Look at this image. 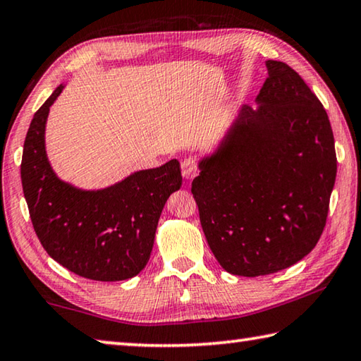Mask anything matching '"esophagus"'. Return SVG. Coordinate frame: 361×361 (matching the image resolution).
Masks as SVG:
<instances>
[{
  "instance_id": "esophagus-1",
  "label": "esophagus",
  "mask_w": 361,
  "mask_h": 361,
  "mask_svg": "<svg viewBox=\"0 0 361 361\" xmlns=\"http://www.w3.org/2000/svg\"><path fill=\"white\" fill-rule=\"evenodd\" d=\"M181 173L185 176V180H192L197 175V162L192 157H188L181 162Z\"/></svg>"
}]
</instances>
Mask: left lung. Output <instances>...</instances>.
I'll return each mask as SVG.
<instances>
[{"instance_id": "left-lung-1", "label": "left lung", "mask_w": 361, "mask_h": 361, "mask_svg": "<svg viewBox=\"0 0 361 361\" xmlns=\"http://www.w3.org/2000/svg\"><path fill=\"white\" fill-rule=\"evenodd\" d=\"M266 68L256 108L237 109L192 180L212 253L243 277L279 272L312 252L338 169L320 100L286 63L266 60Z\"/></svg>"}]
</instances>
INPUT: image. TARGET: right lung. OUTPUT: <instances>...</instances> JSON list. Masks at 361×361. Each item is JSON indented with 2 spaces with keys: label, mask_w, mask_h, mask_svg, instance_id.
<instances>
[{
  "label": "right lung",
  "mask_w": 361,
  "mask_h": 361,
  "mask_svg": "<svg viewBox=\"0 0 361 361\" xmlns=\"http://www.w3.org/2000/svg\"><path fill=\"white\" fill-rule=\"evenodd\" d=\"M60 84L35 113L23 143L22 188L39 242L78 276L119 282L148 264L159 218L181 188L180 162L137 170L111 186L82 189L56 173L47 157L46 124Z\"/></svg>",
  "instance_id": "add662e5"
}]
</instances>
